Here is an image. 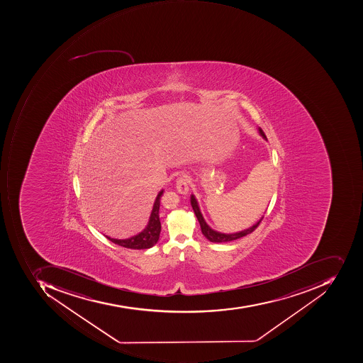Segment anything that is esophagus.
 <instances>
[{
    "instance_id": "1",
    "label": "esophagus",
    "mask_w": 363,
    "mask_h": 363,
    "mask_svg": "<svg viewBox=\"0 0 363 363\" xmlns=\"http://www.w3.org/2000/svg\"><path fill=\"white\" fill-rule=\"evenodd\" d=\"M177 190L180 194H187L189 191H190V187H189V183H187L186 179L184 177H181V178L178 179L177 181Z\"/></svg>"
}]
</instances>
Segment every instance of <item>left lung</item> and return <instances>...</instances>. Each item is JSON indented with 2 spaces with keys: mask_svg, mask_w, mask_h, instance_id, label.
<instances>
[{
  "mask_svg": "<svg viewBox=\"0 0 363 363\" xmlns=\"http://www.w3.org/2000/svg\"><path fill=\"white\" fill-rule=\"evenodd\" d=\"M257 130H259V135H261L264 140H267L263 130H262V128H259ZM191 205H192L193 211H194L197 220H199V225H201V233L204 235V237L206 238L208 241L213 242V243H223V242L233 241V240L245 237V235H249V233H253L254 230L256 229V227H257V225H259V223H261L262 219L264 218V216H262L257 223H254L252 227L247 228V229L239 231V233H219V231H216L213 228L209 227L208 223L205 221L204 217H203V213H201V209H199V201H197L196 197L193 194L191 195Z\"/></svg>",
  "mask_w": 363,
  "mask_h": 363,
  "instance_id": "8db88e82",
  "label": "left lung"
}]
</instances>
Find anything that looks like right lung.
Masks as SVG:
<instances>
[{"label":"right lung","mask_w":363,"mask_h":363,"mask_svg":"<svg viewBox=\"0 0 363 363\" xmlns=\"http://www.w3.org/2000/svg\"><path fill=\"white\" fill-rule=\"evenodd\" d=\"M164 190H162L157 195L147 225L140 233L133 235V237L128 238V239H114V238L108 237V235H106V238L113 242L114 245L126 247V249L146 250L154 247L158 242L159 235L162 231V223H160V219H159V207H160V199L164 195Z\"/></svg>","instance_id":"obj_1"}]
</instances>
